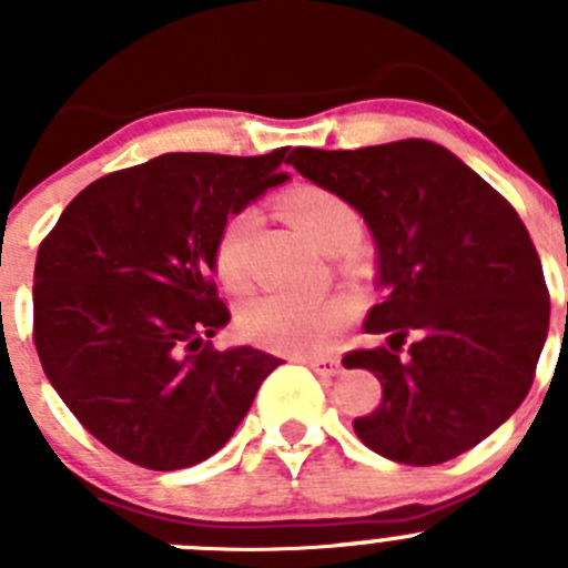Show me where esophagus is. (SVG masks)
<instances>
[{
    "instance_id": "esophagus-1",
    "label": "esophagus",
    "mask_w": 568,
    "mask_h": 568,
    "mask_svg": "<svg viewBox=\"0 0 568 568\" xmlns=\"http://www.w3.org/2000/svg\"><path fill=\"white\" fill-rule=\"evenodd\" d=\"M296 363L311 365L318 376H326V379L341 374V359H335V357H296Z\"/></svg>"
}]
</instances>
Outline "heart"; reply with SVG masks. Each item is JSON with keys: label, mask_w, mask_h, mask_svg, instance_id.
Segmentation results:
<instances>
[{"label": "heart", "mask_w": 568, "mask_h": 568, "mask_svg": "<svg viewBox=\"0 0 568 568\" xmlns=\"http://www.w3.org/2000/svg\"><path fill=\"white\" fill-rule=\"evenodd\" d=\"M291 225L326 255L352 247L363 233L359 214L326 189L307 186L283 200ZM257 231V214L252 209L227 216L214 244L216 277L227 288H239L247 277L252 239ZM352 318V302L346 296L302 302L283 294H263L242 311V332L252 343L283 354H313Z\"/></svg>", "instance_id": "1"}]
</instances>
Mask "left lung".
Here are the masks:
<instances>
[{"label":"left lung","instance_id":"8db88e82","mask_svg":"<svg viewBox=\"0 0 568 568\" xmlns=\"http://www.w3.org/2000/svg\"><path fill=\"white\" fill-rule=\"evenodd\" d=\"M288 164L346 200L376 244L385 300L363 329L387 346L343 357L382 382V404L354 420L357 437L415 467L475 448L523 404L547 341L549 294L528 227L437 142L294 148Z\"/></svg>","mask_w":568,"mask_h":568}]
</instances>
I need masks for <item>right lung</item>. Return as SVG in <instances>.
Returning a JSON list of instances; mask_svg holds the SVG:
<instances>
[{
  "label": "right lung",
  "instance_id": "obj_1",
  "mask_svg": "<svg viewBox=\"0 0 568 568\" xmlns=\"http://www.w3.org/2000/svg\"><path fill=\"white\" fill-rule=\"evenodd\" d=\"M266 156L164 153L77 194L36 261V348L45 379L112 454L148 469L214 456L283 359L216 352L214 244L227 216L288 181Z\"/></svg>",
  "mask_w": 568,
  "mask_h": 568
}]
</instances>
